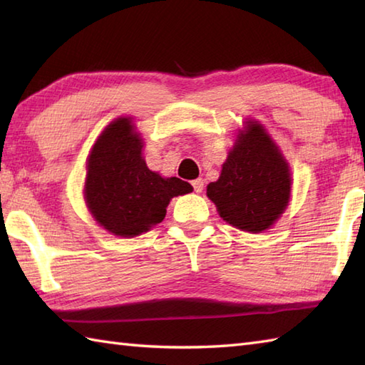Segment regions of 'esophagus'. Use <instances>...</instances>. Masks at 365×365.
I'll return each mask as SVG.
<instances>
[{
  "mask_svg": "<svg viewBox=\"0 0 365 365\" xmlns=\"http://www.w3.org/2000/svg\"><path fill=\"white\" fill-rule=\"evenodd\" d=\"M191 185H192V188H195L196 192H202V190H204V180H202V178H196V180L191 182Z\"/></svg>",
  "mask_w": 365,
  "mask_h": 365,
  "instance_id": "1",
  "label": "esophagus"
}]
</instances>
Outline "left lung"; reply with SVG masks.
<instances>
[{
  "mask_svg": "<svg viewBox=\"0 0 365 365\" xmlns=\"http://www.w3.org/2000/svg\"><path fill=\"white\" fill-rule=\"evenodd\" d=\"M289 166L257 122L238 136L221 175L207 187L224 221L246 232H262L285 210L290 199Z\"/></svg>",
  "mask_w": 365,
  "mask_h": 365,
  "instance_id": "8db88e82",
  "label": "left lung"
}]
</instances>
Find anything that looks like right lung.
I'll use <instances>...</instances> for the list:
<instances>
[{"label": "right lung", "mask_w": 365, "mask_h": 365, "mask_svg": "<svg viewBox=\"0 0 365 365\" xmlns=\"http://www.w3.org/2000/svg\"><path fill=\"white\" fill-rule=\"evenodd\" d=\"M143 143L125 118L103 131L88 160L84 196L97 222L119 237H136L166 216L174 196L192 188L177 177L163 178L145 166Z\"/></svg>", "instance_id": "obj_1"}]
</instances>
